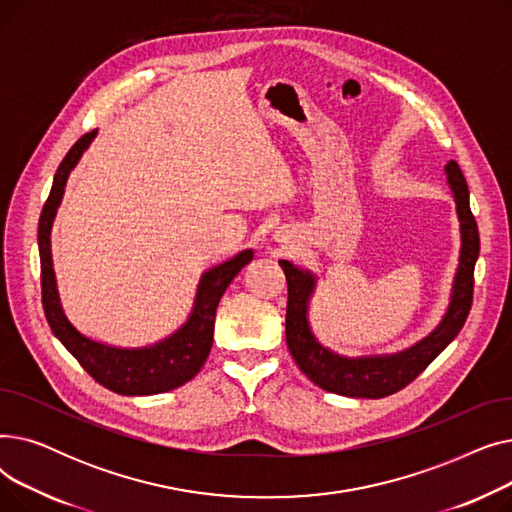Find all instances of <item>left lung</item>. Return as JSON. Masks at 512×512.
Returning <instances> with one entry per match:
<instances>
[{
    "instance_id": "obj_1",
    "label": "left lung",
    "mask_w": 512,
    "mask_h": 512,
    "mask_svg": "<svg viewBox=\"0 0 512 512\" xmlns=\"http://www.w3.org/2000/svg\"><path fill=\"white\" fill-rule=\"evenodd\" d=\"M446 180L456 203L461 224V255L456 267L448 309L432 334L417 344L392 355L342 357L321 344L309 326V301L317 278L309 270L280 259L288 282L286 344L307 378L334 394L351 398H384L405 386L432 363L444 348L459 336L473 303V270L479 257V232L469 207V186L456 161L446 164Z\"/></svg>"
}]
</instances>
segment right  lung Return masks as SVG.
I'll list each match as a JSON object with an SVG mask.
<instances>
[{
  "label": "right lung",
  "mask_w": 512,
  "mask_h": 512,
  "mask_svg": "<svg viewBox=\"0 0 512 512\" xmlns=\"http://www.w3.org/2000/svg\"><path fill=\"white\" fill-rule=\"evenodd\" d=\"M97 130L80 137L62 159L53 176L51 193L39 218V257H41V294L47 324L66 351L85 367L95 382L122 396H149L170 392L193 380L209 357L213 344L215 309L234 276L253 259V249L240 251L236 257L211 267L199 280L197 297L191 315L172 336L143 348H120L97 342L80 334L66 317L56 272L51 261V226L64 197V186L70 172L83 157Z\"/></svg>",
  "instance_id": "right-lung-1"
}]
</instances>
